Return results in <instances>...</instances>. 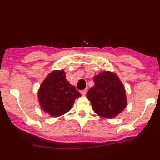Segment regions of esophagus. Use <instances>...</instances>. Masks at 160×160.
I'll use <instances>...</instances> for the list:
<instances>
[{"label":"esophagus","mask_w":160,"mask_h":160,"mask_svg":"<svg viewBox=\"0 0 160 160\" xmlns=\"http://www.w3.org/2000/svg\"><path fill=\"white\" fill-rule=\"evenodd\" d=\"M80 93H81V94H82V95H83V96H85V94L87 93V89H84V90H82V91H80Z\"/></svg>","instance_id":"esophagus-1"}]
</instances>
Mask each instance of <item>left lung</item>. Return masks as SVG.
<instances>
[{"mask_svg":"<svg viewBox=\"0 0 160 160\" xmlns=\"http://www.w3.org/2000/svg\"><path fill=\"white\" fill-rule=\"evenodd\" d=\"M93 87L87 93L94 112L107 118H113L127 105L125 91L115 74L102 72L93 78Z\"/></svg>","mask_w":160,"mask_h":160,"instance_id":"obj_1","label":"left lung"}]
</instances>
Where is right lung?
Masks as SVG:
<instances>
[{
  "mask_svg": "<svg viewBox=\"0 0 160 160\" xmlns=\"http://www.w3.org/2000/svg\"><path fill=\"white\" fill-rule=\"evenodd\" d=\"M81 94L66 79L63 70H56L48 75L40 85L38 99L45 112L53 117L69 111L76 98Z\"/></svg>",
  "mask_w": 160,
  "mask_h": 160,
  "instance_id": "obj_1",
  "label": "right lung"
}]
</instances>
